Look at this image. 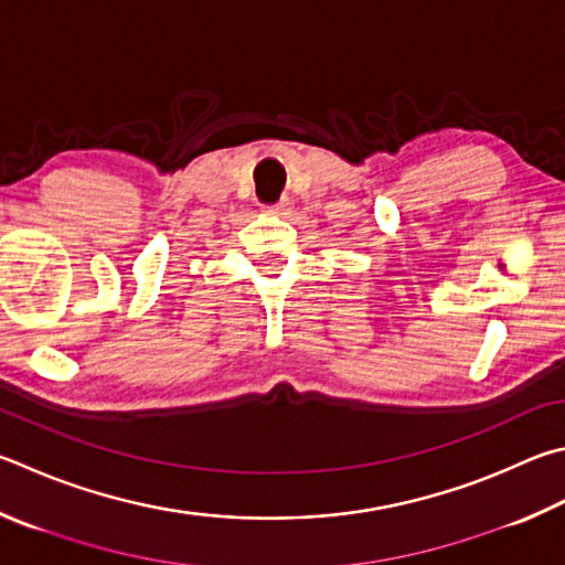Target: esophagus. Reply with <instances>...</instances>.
<instances>
[{"mask_svg":"<svg viewBox=\"0 0 565 565\" xmlns=\"http://www.w3.org/2000/svg\"><path fill=\"white\" fill-rule=\"evenodd\" d=\"M266 212H274V214H279V217H286V214H291V202H289V198H284L276 204H269Z\"/></svg>","mask_w":565,"mask_h":565,"instance_id":"34e87169","label":"esophagus"}]
</instances>
